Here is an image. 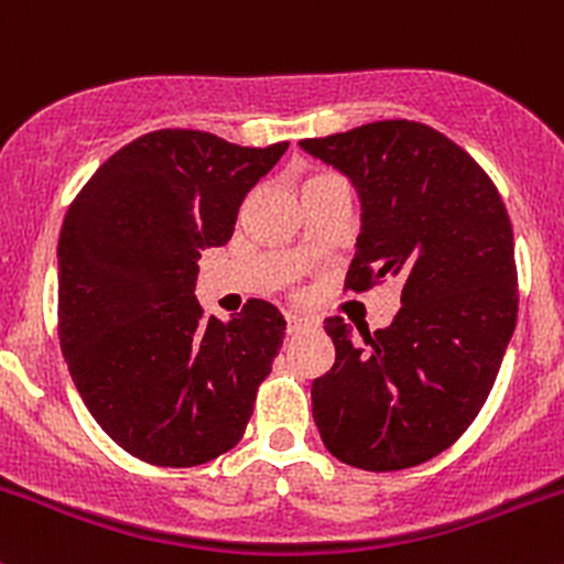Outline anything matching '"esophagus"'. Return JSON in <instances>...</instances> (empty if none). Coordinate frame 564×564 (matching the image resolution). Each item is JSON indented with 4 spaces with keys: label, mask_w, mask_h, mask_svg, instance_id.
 <instances>
[{
    "label": "esophagus",
    "mask_w": 564,
    "mask_h": 564,
    "mask_svg": "<svg viewBox=\"0 0 564 564\" xmlns=\"http://www.w3.org/2000/svg\"><path fill=\"white\" fill-rule=\"evenodd\" d=\"M303 327H308V318H305V316H294V314L286 316V329H289V335L300 333V329H303Z\"/></svg>",
    "instance_id": "1"
}]
</instances>
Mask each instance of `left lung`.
<instances>
[{"instance_id":"obj_1","label":"left lung","mask_w":564,"mask_h":564,"mask_svg":"<svg viewBox=\"0 0 564 564\" xmlns=\"http://www.w3.org/2000/svg\"><path fill=\"white\" fill-rule=\"evenodd\" d=\"M360 198L346 286L401 283L384 329L355 338L324 318L335 362L311 384L324 447L395 471L440 456L494 388L519 316L513 226L488 174L440 130L409 119L300 141Z\"/></svg>"}]
</instances>
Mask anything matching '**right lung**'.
<instances>
[{
  "label": "right lung",
  "instance_id": "1",
  "mask_svg": "<svg viewBox=\"0 0 564 564\" xmlns=\"http://www.w3.org/2000/svg\"><path fill=\"white\" fill-rule=\"evenodd\" d=\"M286 147L155 130L113 152L67 209L56 246L62 355L93 417L130 456L198 466L246 434L286 318L264 300L231 322L204 318L193 292L202 250L231 240L242 198Z\"/></svg>",
  "mask_w": 564,
  "mask_h": 564
}]
</instances>
